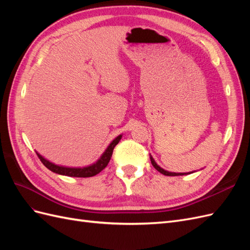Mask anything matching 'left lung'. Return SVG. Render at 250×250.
<instances>
[{"label": "left lung", "mask_w": 250, "mask_h": 250, "mask_svg": "<svg viewBox=\"0 0 250 250\" xmlns=\"http://www.w3.org/2000/svg\"><path fill=\"white\" fill-rule=\"evenodd\" d=\"M150 160H151V164H152V166L153 167L158 171V172H161L162 174H164V175H166V176H179V175H187V174H190V173H193V172H190V173H174V172H169V171H167V170H164L163 168H161L160 166H158L156 163H155V161H154V158L150 155Z\"/></svg>", "instance_id": "obj_1"}]
</instances>
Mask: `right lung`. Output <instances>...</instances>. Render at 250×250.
I'll list each match as a JSON object with an SVG mask.
<instances>
[{
  "label": "right lung",
  "instance_id": "add662e5",
  "mask_svg": "<svg viewBox=\"0 0 250 250\" xmlns=\"http://www.w3.org/2000/svg\"><path fill=\"white\" fill-rule=\"evenodd\" d=\"M121 139H122V134L118 135V137L109 144L108 147L104 151L99 160L92 165L86 166V167H79V168L64 167V166H59V165H55L54 163H51L50 161L47 160V158L42 156L39 152H37V151H36V154L40 157L42 163L52 172L60 174V175H65V176H71V177H92L97 175L98 173H100L108 165L110 157L112 155L113 148L116 147V145L120 142Z\"/></svg>",
  "mask_w": 250,
  "mask_h": 250
}]
</instances>
